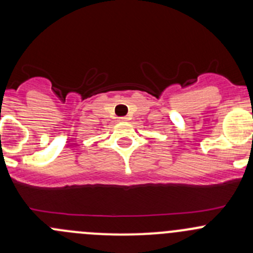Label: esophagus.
Segmentation results:
<instances>
[{"instance_id": "esophagus-1", "label": "esophagus", "mask_w": 253, "mask_h": 253, "mask_svg": "<svg viewBox=\"0 0 253 253\" xmlns=\"http://www.w3.org/2000/svg\"><path fill=\"white\" fill-rule=\"evenodd\" d=\"M119 121L120 122H126V121H128V117H126V116L119 117Z\"/></svg>"}]
</instances>
